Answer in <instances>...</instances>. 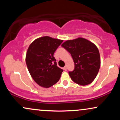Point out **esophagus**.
<instances>
[{
  "label": "esophagus",
  "instance_id": "34e87169",
  "mask_svg": "<svg viewBox=\"0 0 120 120\" xmlns=\"http://www.w3.org/2000/svg\"><path fill=\"white\" fill-rule=\"evenodd\" d=\"M63 69L64 70V71H67V67H66V66H65V67H64V68H63Z\"/></svg>",
  "mask_w": 120,
  "mask_h": 120
}]
</instances>
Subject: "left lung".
<instances>
[{"mask_svg": "<svg viewBox=\"0 0 120 120\" xmlns=\"http://www.w3.org/2000/svg\"><path fill=\"white\" fill-rule=\"evenodd\" d=\"M61 46L71 53L73 60L74 69L69 71L71 80L82 86L90 84L97 75L100 66L97 47L83 38L68 40Z\"/></svg>", "mask_w": 120, "mask_h": 120, "instance_id": "obj_1", "label": "left lung"}]
</instances>
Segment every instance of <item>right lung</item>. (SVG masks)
<instances>
[{"label":"right lung","mask_w":120,"mask_h":120,"mask_svg":"<svg viewBox=\"0 0 120 120\" xmlns=\"http://www.w3.org/2000/svg\"><path fill=\"white\" fill-rule=\"evenodd\" d=\"M63 40L43 37L30 44L26 63L31 77L40 86L48 88L57 83L63 70L57 66L53 54Z\"/></svg>","instance_id":"right-lung-1"}]
</instances>
